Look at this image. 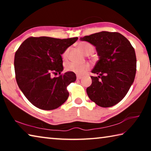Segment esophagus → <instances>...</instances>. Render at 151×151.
I'll return each mask as SVG.
<instances>
[{
	"instance_id": "obj_1",
	"label": "esophagus",
	"mask_w": 151,
	"mask_h": 151,
	"mask_svg": "<svg viewBox=\"0 0 151 151\" xmlns=\"http://www.w3.org/2000/svg\"><path fill=\"white\" fill-rule=\"evenodd\" d=\"M82 77H83V76H80V75H77V76H76V78H77L78 80H80V79L82 78Z\"/></svg>"
}]
</instances>
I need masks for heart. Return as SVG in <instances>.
<instances>
[{"mask_svg":"<svg viewBox=\"0 0 151 151\" xmlns=\"http://www.w3.org/2000/svg\"><path fill=\"white\" fill-rule=\"evenodd\" d=\"M78 49L85 55H91L94 52V48L92 45L88 44V43L82 42L78 45ZM68 50L66 49L64 52L63 55V57L65 60H66L68 57ZM65 68L67 71L73 73L78 75H82L85 74L86 71H88L90 68V65L88 63H83L78 64L76 63L70 62L66 64Z\"/></svg>","mask_w":151,"mask_h":151,"instance_id":"obj_1","label":"heart"}]
</instances>
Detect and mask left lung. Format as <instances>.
<instances>
[{
    "instance_id": "1",
    "label": "left lung",
    "mask_w": 151,
    "mask_h": 151,
    "mask_svg": "<svg viewBox=\"0 0 151 151\" xmlns=\"http://www.w3.org/2000/svg\"><path fill=\"white\" fill-rule=\"evenodd\" d=\"M96 47L99 59L91 72V85L86 93L101 107H111L126 96L133 83L137 68L134 48L119 32L102 31L81 38Z\"/></svg>"
}]
</instances>
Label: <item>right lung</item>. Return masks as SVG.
Segmentation results:
<instances>
[{
    "mask_svg": "<svg viewBox=\"0 0 151 151\" xmlns=\"http://www.w3.org/2000/svg\"><path fill=\"white\" fill-rule=\"evenodd\" d=\"M78 37L66 39L40 37H29L22 43L14 55V71L20 91L33 105L50 111L67 100L66 89L76 81L75 73L63 70L61 55ZM58 73V78L52 73Z\"/></svg>",
    "mask_w": 151,
    "mask_h": 151,
    "instance_id": "1",
    "label": "right lung"
}]
</instances>
